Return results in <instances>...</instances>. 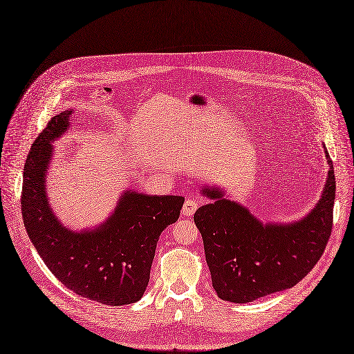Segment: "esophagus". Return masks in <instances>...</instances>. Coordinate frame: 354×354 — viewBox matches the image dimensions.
Instances as JSON below:
<instances>
[{
    "label": "esophagus",
    "instance_id": "1",
    "mask_svg": "<svg viewBox=\"0 0 354 354\" xmlns=\"http://www.w3.org/2000/svg\"><path fill=\"white\" fill-rule=\"evenodd\" d=\"M196 208H198V201H195V199H187L185 204L182 207V215L191 217V215H194V212L196 211Z\"/></svg>",
    "mask_w": 354,
    "mask_h": 354
}]
</instances>
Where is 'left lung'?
<instances>
[{
    "label": "left lung",
    "instance_id": "8db88e82",
    "mask_svg": "<svg viewBox=\"0 0 354 354\" xmlns=\"http://www.w3.org/2000/svg\"><path fill=\"white\" fill-rule=\"evenodd\" d=\"M328 174L315 207L298 221H260L223 188L203 187L209 204L194 221L204 240L212 288L218 298L248 304L295 286L324 253L333 228L334 167L324 146Z\"/></svg>",
    "mask_w": 354,
    "mask_h": 354
}]
</instances>
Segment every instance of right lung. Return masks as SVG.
Segmentation results:
<instances>
[{"mask_svg":"<svg viewBox=\"0 0 354 354\" xmlns=\"http://www.w3.org/2000/svg\"><path fill=\"white\" fill-rule=\"evenodd\" d=\"M73 111L55 115L30 149L23 172L24 227L44 265L76 295L111 306L133 304L147 288L159 236L179 218L185 198L126 189L100 225L81 232L66 227L50 207L46 179L52 143L68 133Z\"/></svg>","mask_w":354,"mask_h":354,"instance_id":"add662e5","label":"right lung"}]
</instances>
